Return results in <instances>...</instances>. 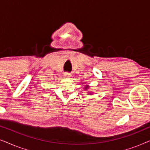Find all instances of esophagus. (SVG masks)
<instances>
[{
  "label": "esophagus",
  "instance_id": "1",
  "mask_svg": "<svg viewBox=\"0 0 150 150\" xmlns=\"http://www.w3.org/2000/svg\"><path fill=\"white\" fill-rule=\"evenodd\" d=\"M64 76L65 78H70L71 77V74H69L68 72H65L64 74Z\"/></svg>",
  "mask_w": 150,
  "mask_h": 150
}]
</instances>
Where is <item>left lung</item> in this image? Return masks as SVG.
I'll use <instances>...</instances> for the list:
<instances>
[{"label":"left lung","instance_id":"left-lung-1","mask_svg":"<svg viewBox=\"0 0 150 150\" xmlns=\"http://www.w3.org/2000/svg\"><path fill=\"white\" fill-rule=\"evenodd\" d=\"M90 88V86L89 85H85V87H84V89L85 90H88ZM93 93H92V92H91V91H88V94H89V95H91V94Z\"/></svg>","mask_w":150,"mask_h":150}]
</instances>
